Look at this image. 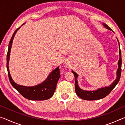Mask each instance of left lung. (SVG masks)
Here are the masks:
<instances>
[{"label":"left lung","mask_w":125,"mask_h":125,"mask_svg":"<svg viewBox=\"0 0 125 125\" xmlns=\"http://www.w3.org/2000/svg\"><path fill=\"white\" fill-rule=\"evenodd\" d=\"M103 25H104V27L106 28L107 29H109V30L112 31L111 28L109 27L105 23H103ZM118 40V39H117ZM119 43V42H118ZM119 53H120V59L118 61V68L117 71V78L112 83V84H111L110 86L106 87L104 88H99L98 90L94 91H84L78 87V82H77V78L78 77V74H77L76 72L74 71H72V72L74 74V78H75V91H76V93L79 97L83 99L84 100H100V99L103 98L105 97L106 96H107L111 92L112 90L114 89L115 86L119 82L121 74V64H122V59H121V52L120 47V44H119Z\"/></svg>","instance_id":"8db88e82"}]
</instances>
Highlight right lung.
I'll use <instances>...</instances> for the list:
<instances>
[{
    "label": "right lung",
    "mask_w": 125,
    "mask_h": 125,
    "mask_svg": "<svg viewBox=\"0 0 125 125\" xmlns=\"http://www.w3.org/2000/svg\"><path fill=\"white\" fill-rule=\"evenodd\" d=\"M20 28L21 27L15 30L11 38L10 41L9 42L8 50L7 55V67L10 82L13 87L18 91V92L20 93V94L21 96H23L24 97L28 99V100L33 101H43L48 100V99L52 97L53 94H54L55 88H56L57 82H58L61 77L59 67L55 68L54 70H53L51 73V74L49 75V76L47 77L46 80H45L43 83L33 87L23 86L15 83L12 80L10 74L8 66L10 53V49L11 45H12L14 37Z\"/></svg>",
    "instance_id": "right-lung-1"
}]
</instances>
